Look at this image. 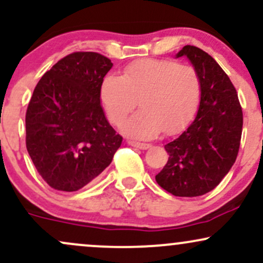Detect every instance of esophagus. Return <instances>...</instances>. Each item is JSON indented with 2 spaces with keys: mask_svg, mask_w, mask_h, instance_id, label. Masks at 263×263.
Masks as SVG:
<instances>
[{
  "mask_svg": "<svg viewBox=\"0 0 263 263\" xmlns=\"http://www.w3.org/2000/svg\"><path fill=\"white\" fill-rule=\"evenodd\" d=\"M127 143L129 144V146L136 147V148H140V149H147V148H149V146H151V144H148V143H142V142H137L134 140H128Z\"/></svg>",
  "mask_w": 263,
  "mask_h": 263,
  "instance_id": "34e87169",
  "label": "esophagus"
}]
</instances>
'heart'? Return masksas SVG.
<instances>
[{"instance_id":"obj_1","label":"heart","mask_w":263,"mask_h":263,"mask_svg":"<svg viewBox=\"0 0 263 263\" xmlns=\"http://www.w3.org/2000/svg\"><path fill=\"white\" fill-rule=\"evenodd\" d=\"M201 96L200 78L193 66L168 59L131 63L122 77L106 75L100 100L111 122L120 125L138 104L141 110L123 123L126 134L152 138L164 129L174 134L197 111Z\"/></svg>"}]
</instances>
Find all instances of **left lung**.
Wrapping results in <instances>:
<instances>
[{"label": "left lung", "instance_id": "1", "mask_svg": "<svg viewBox=\"0 0 263 263\" xmlns=\"http://www.w3.org/2000/svg\"><path fill=\"white\" fill-rule=\"evenodd\" d=\"M186 57L200 78L201 96L194 121L164 146L167 164L156 176L176 197H199L221 182L236 161L242 134V110L230 78L213 57L185 45Z\"/></svg>", "mask_w": 263, "mask_h": 263}]
</instances>
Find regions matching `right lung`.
I'll return each mask as SVG.
<instances>
[{
	"instance_id": "obj_1",
	"label": "right lung",
	"mask_w": 263,
	"mask_h": 263,
	"mask_svg": "<svg viewBox=\"0 0 263 263\" xmlns=\"http://www.w3.org/2000/svg\"><path fill=\"white\" fill-rule=\"evenodd\" d=\"M106 57L77 52L38 81L26 112V146L50 186L77 192L110 165L122 143L105 117L100 86L112 68Z\"/></svg>"
}]
</instances>
